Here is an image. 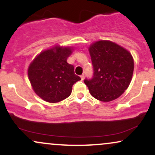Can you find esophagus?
Instances as JSON below:
<instances>
[{
    "mask_svg": "<svg viewBox=\"0 0 155 155\" xmlns=\"http://www.w3.org/2000/svg\"><path fill=\"white\" fill-rule=\"evenodd\" d=\"M80 77H81V80H84V74H82V75H81V76H80Z\"/></svg>",
    "mask_w": 155,
    "mask_h": 155,
    "instance_id": "1",
    "label": "esophagus"
}]
</instances>
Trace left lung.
<instances>
[{
  "mask_svg": "<svg viewBox=\"0 0 155 155\" xmlns=\"http://www.w3.org/2000/svg\"><path fill=\"white\" fill-rule=\"evenodd\" d=\"M93 76L84 79L92 97L109 102L122 95L128 87L134 62L130 53L110 41H98L89 48Z\"/></svg>",
  "mask_w": 155,
  "mask_h": 155,
  "instance_id": "left-lung-1",
  "label": "left lung"
}]
</instances>
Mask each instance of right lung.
I'll return each instance as SVG.
<instances>
[{
    "mask_svg": "<svg viewBox=\"0 0 155 155\" xmlns=\"http://www.w3.org/2000/svg\"><path fill=\"white\" fill-rule=\"evenodd\" d=\"M71 47L60 46L41 52L28 68V78L33 90L49 103H58L71 94L74 83L81 80L74 65L67 63Z\"/></svg>",
    "mask_w": 155,
    "mask_h": 155,
    "instance_id": "obj_1",
    "label": "right lung"
}]
</instances>
